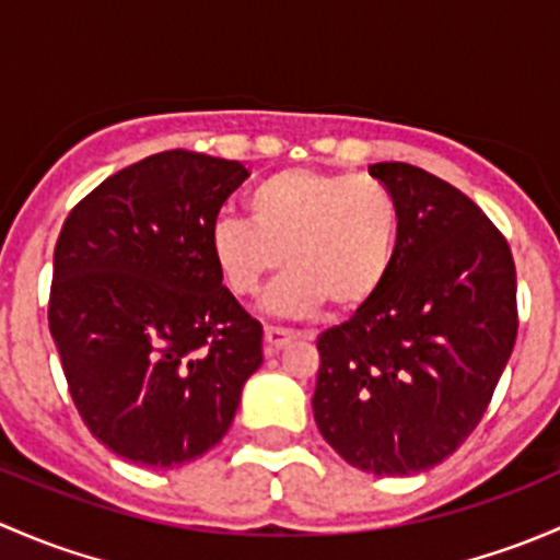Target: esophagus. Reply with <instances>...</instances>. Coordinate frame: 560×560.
<instances>
[{
	"instance_id": "1",
	"label": "esophagus",
	"mask_w": 560,
	"mask_h": 560,
	"mask_svg": "<svg viewBox=\"0 0 560 560\" xmlns=\"http://www.w3.org/2000/svg\"><path fill=\"white\" fill-rule=\"evenodd\" d=\"M292 338H298V332L284 330V327H273V325L265 327V352L276 354L279 349H284Z\"/></svg>"
}]
</instances>
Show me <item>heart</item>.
<instances>
[{
    "label": "heart",
    "instance_id": "1",
    "mask_svg": "<svg viewBox=\"0 0 560 560\" xmlns=\"http://www.w3.org/2000/svg\"><path fill=\"white\" fill-rule=\"evenodd\" d=\"M246 219L222 217L211 228V257L224 287L254 298L284 265L265 308L306 316L330 306L354 314L385 290L400 241V202L380 178L292 167L259 180L246 197Z\"/></svg>",
    "mask_w": 560,
    "mask_h": 560
}]
</instances>
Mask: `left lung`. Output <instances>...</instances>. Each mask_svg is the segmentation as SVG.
<instances>
[{
    "instance_id": "8db88e82",
    "label": "left lung",
    "mask_w": 560,
    "mask_h": 560,
    "mask_svg": "<svg viewBox=\"0 0 560 560\" xmlns=\"http://www.w3.org/2000/svg\"><path fill=\"white\" fill-rule=\"evenodd\" d=\"M369 173L400 202L385 290L316 338L314 420L349 466L409 477L479 425L517 338L510 244L447 180L406 162Z\"/></svg>"
}]
</instances>
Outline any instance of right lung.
I'll use <instances>...</instances> for the list:
<instances>
[{
	"mask_svg": "<svg viewBox=\"0 0 560 560\" xmlns=\"http://www.w3.org/2000/svg\"><path fill=\"white\" fill-rule=\"evenodd\" d=\"M248 178L162 151L113 173L65 219L48 325L67 387L118 457L175 468L222 442L262 365V325L222 284L211 228Z\"/></svg>",
	"mask_w": 560,
	"mask_h": 560,
	"instance_id": "add662e5",
	"label": "right lung"
}]
</instances>
